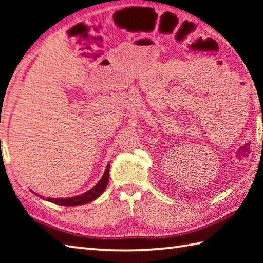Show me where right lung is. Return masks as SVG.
<instances>
[{
  "label": "right lung",
  "mask_w": 263,
  "mask_h": 263,
  "mask_svg": "<svg viewBox=\"0 0 263 263\" xmlns=\"http://www.w3.org/2000/svg\"><path fill=\"white\" fill-rule=\"evenodd\" d=\"M109 180V164L106 167V170L104 172V175L100 178L99 182L95 185L92 189L89 190V191L82 193L80 195H76V197H71V198H45L39 195L38 193H35L32 191L33 194H36L37 197L41 199H44L48 201V202H53L55 204L59 205H63V206H78V205H82V204H87L91 201L96 200L99 198L102 193L105 191L106 186H107V183Z\"/></svg>",
  "instance_id": "1"
}]
</instances>
